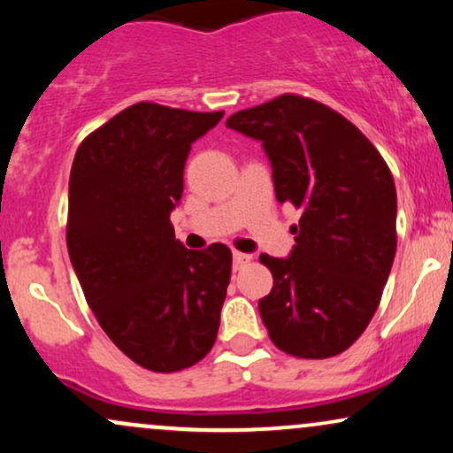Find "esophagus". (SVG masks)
<instances>
[{
	"mask_svg": "<svg viewBox=\"0 0 453 453\" xmlns=\"http://www.w3.org/2000/svg\"><path fill=\"white\" fill-rule=\"evenodd\" d=\"M249 262H251V256H249V253L234 251V268H236V270H241L242 266H247Z\"/></svg>",
	"mask_w": 453,
	"mask_h": 453,
	"instance_id": "1",
	"label": "esophagus"
}]
</instances>
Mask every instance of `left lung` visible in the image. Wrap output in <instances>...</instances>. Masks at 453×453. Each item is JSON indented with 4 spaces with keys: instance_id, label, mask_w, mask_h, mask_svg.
I'll return each instance as SVG.
<instances>
[{
    "instance_id": "1",
    "label": "left lung",
    "mask_w": 453,
    "mask_h": 453,
    "mask_svg": "<svg viewBox=\"0 0 453 453\" xmlns=\"http://www.w3.org/2000/svg\"><path fill=\"white\" fill-rule=\"evenodd\" d=\"M226 126L262 142L277 200L300 211L289 256H259L274 279L257 304L270 341L309 360L345 351L375 315L396 253L388 164L345 117L292 93Z\"/></svg>"
}]
</instances>
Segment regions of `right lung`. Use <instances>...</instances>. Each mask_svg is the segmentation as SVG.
<instances>
[{"label": "right lung", "mask_w": 453, "mask_h": 453, "mask_svg": "<svg viewBox=\"0 0 453 453\" xmlns=\"http://www.w3.org/2000/svg\"><path fill=\"white\" fill-rule=\"evenodd\" d=\"M223 112L140 102L87 136L67 194V253L102 330L153 372L194 366L215 345L232 251L174 238L191 144Z\"/></svg>", "instance_id": "1"}]
</instances>
